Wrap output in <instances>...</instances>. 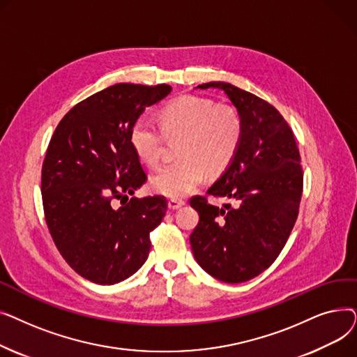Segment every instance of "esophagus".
Returning <instances> with one entry per match:
<instances>
[{"label": "esophagus", "mask_w": 357, "mask_h": 357, "mask_svg": "<svg viewBox=\"0 0 357 357\" xmlns=\"http://www.w3.org/2000/svg\"><path fill=\"white\" fill-rule=\"evenodd\" d=\"M185 202L182 201V199H178V198H171L167 201V208L169 210H178V208H181L182 205H183Z\"/></svg>", "instance_id": "obj_1"}]
</instances>
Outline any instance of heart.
Listing matches in <instances>:
<instances>
[{
  "label": "heart",
  "mask_w": 357,
  "mask_h": 357,
  "mask_svg": "<svg viewBox=\"0 0 357 357\" xmlns=\"http://www.w3.org/2000/svg\"><path fill=\"white\" fill-rule=\"evenodd\" d=\"M159 125L140 117L131 126L130 143L147 166L159 165L166 137H182L178 159L150 178L155 192L182 198L195 191L205 175L218 176L234 160L243 140V120L230 105L208 98L181 96L167 101L159 111Z\"/></svg>",
  "instance_id": "obj_1"
}]
</instances>
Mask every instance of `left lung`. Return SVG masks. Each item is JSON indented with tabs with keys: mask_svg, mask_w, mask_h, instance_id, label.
<instances>
[{
	"mask_svg": "<svg viewBox=\"0 0 357 357\" xmlns=\"http://www.w3.org/2000/svg\"><path fill=\"white\" fill-rule=\"evenodd\" d=\"M197 88L226 92L243 120V140L207 191L229 202L217 207L205 197L191 198L199 214L190 236L192 253L218 280L246 282L273 264L294 229L303 195L301 156L291 127L265 100L227 82Z\"/></svg>",
	"mask_w": 357,
	"mask_h": 357,
	"instance_id": "obj_1",
	"label": "left lung"
}]
</instances>
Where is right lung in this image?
<instances>
[{"mask_svg": "<svg viewBox=\"0 0 357 357\" xmlns=\"http://www.w3.org/2000/svg\"><path fill=\"white\" fill-rule=\"evenodd\" d=\"M171 91L166 84L108 86L70 108L50 139L42 167L46 224L68 265L93 284L136 273L166 214L162 195L128 198L147 179L130 130Z\"/></svg>", "mask_w": 357, "mask_h": 357, "instance_id": "1", "label": "right lung"}]
</instances>
